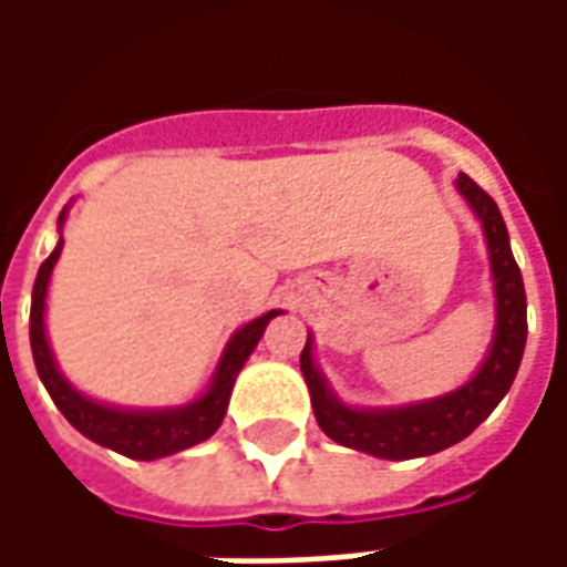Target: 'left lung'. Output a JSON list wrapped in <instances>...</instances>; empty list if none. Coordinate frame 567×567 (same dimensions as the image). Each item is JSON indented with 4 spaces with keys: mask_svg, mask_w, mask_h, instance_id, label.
Masks as SVG:
<instances>
[{
    "mask_svg": "<svg viewBox=\"0 0 567 567\" xmlns=\"http://www.w3.org/2000/svg\"><path fill=\"white\" fill-rule=\"evenodd\" d=\"M455 187L483 224L488 264H492L495 337L488 346L486 361L462 389L450 394L419 401V404L389 406V410H358V406L343 404L331 392V385L321 377L319 364L312 358V337H307V346L300 352V370L312 398L316 422L328 437L349 450L368 452L377 458H392V462L434 455L467 437L480 422H486L488 413L501 404V398L511 392L516 380L525 352V333H528L523 272L513 260L507 224L501 218L495 199L464 173L458 175Z\"/></svg>",
    "mask_w": 567,
    "mask_h": 567,
    "instance_id": "1",
    "label": "left lung"
}]
</instances>
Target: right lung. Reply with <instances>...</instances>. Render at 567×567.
I'll list each match as a JSON object with an SVG mask.
<instances>
[{
	"instance_id": "1",
	"label": "right lung",
	"mask_w": 567,
	"mask_h": 567,
	"mask_svg": "<svg viewBox=\"0 0 567 567\" xmlns=\"http://www.w3.org/2000/svg\"><path fill=\"white\" fill-rule=\"evenodd\" d=\"M66 221V209L60 212V227ZM63 251V236L56 248L48 255L35 285H32V309H30V346L32 361L39 370V380L51 394L56 410L69 419V425L81 431L84 437L100 443L105 450H115L127 458H140V462H154L163 455L182 452L194 443L209 440L218 425H221L224 413H227V401L234 392L236 373L243 370L248 355L255 352V346L267 331L270 319L279 316V309L264 312L260 319L248 321L246 328L230 337V343L224 349L218 370L212 377L209 389L199 394L197 401L185 406H169V410H124V406H109L93 401L79 389H72L69 380L60 373L54 361V352L48 346V331H44V297H48V282H51V270H54L56 258Z\"/></svg>"
}]
</instances>
